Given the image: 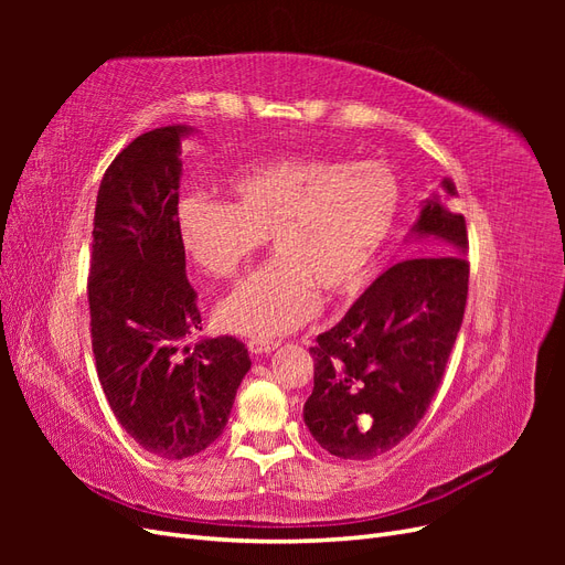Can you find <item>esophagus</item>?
<instances>
[{"label": "esophagus", "mask_w": 565, "mask_h": 565, "mask_svg": "<svg viewBox=\"0 0 565 565\" xmlns=\"http://www.w3.org/2000/svg\"><path fill=\"white\" fill-rule=\"evenodd\" d=\"M278 347V341H268V339H249L247 341V349L252 351V353H270L273 349Z\"/></svg>", "instance_id": "34e87169"}]
</instances>
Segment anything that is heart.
<instances>
[{
	"label": "heart",
	"instance_id": "heart-1",
	"mask_svg": "<svg viewBox=\"0 0 565 565\" xmlns=\"http://www.w3.org/2000/svg\"><path fill=\"white\" fill-rule=\"evenodd\" d=\"M233 202H181L179 235L210 278L231 280L266 237L273 262L221 299L224 330L254 339L292 332L316 318L320 292L349 297L377 264L398 212V181L382 162L285 156L228 179Z\"/></svg>",
	"mask_w": 565,
	"mask_h": 565
}]
</instances>
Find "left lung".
Segmentation results:
<instances>
[{
	"mask_svg": "<svg viewBox=\"0 0 565 565\" xmlns=\"http://www.w3.org/2000/svg\"><path fill=\"white\" fill-rule=\"evenodd\" d=\"M452 179L422 207L417 235L448 254L393 264L311 347L313 393L303 422L341 459H372L413 434L440 386L469 295L467 221L448 210Z\"/></svg>",
	"mask_w": 565,
	"mask_h": 565,
	"instance_id": "1",
	"label": "left lung"
}]
</instances>
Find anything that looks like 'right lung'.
Returning <instances> with one entry per match:
<instances>
[{
  "label": "right lung",
  "mask_w": 565,
  "mask_h": 565,
  "mask_svg": "<svg viewBox=\"0 0 565 565\" xmlns=\"http://www.w3.org/2000/svg\"><path fill=\"white\" fill-rule=\"evenodd\" d=\"M141 134L106 169L96 195L87 278L98 382L122 429L162 459H183L224 434L252 361L235 337L202 330L179 235L181 134Z\"/></svg>",
  "instance_id": "right-lung-1"
}]
</instances>
